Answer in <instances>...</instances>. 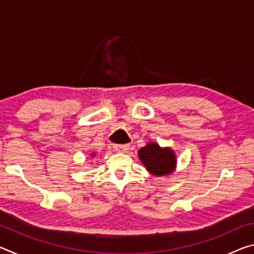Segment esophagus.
Wrapping results in <instances>:
<instances>
[{
    "label": "esophagus",
    "mask_w": 254,
    "mask_h": 254,
    "mask_svg": "<svg viewBox=\"0 0 254 254\" xmlns=\"http://www.w3.org/2000/svg\"><path fill=\"white\" fill-rule=\"evenodd\" d=\"M128 147H130V145H128V144H115L113 148H114V150H115V151H117V152L124 153V152L127 151Z\"/></svg>",
    "instance_id": "1"
}]
</instances>
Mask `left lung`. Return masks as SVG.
<instances>
[{
	"instance_id": "obj_1",
	"label": "left lung",
	"mask_w": 254,
	"mask_h": 254,
	"mask_svg": "<svg viewBox=\"0 0 254 254\" xmlns=\"http://www.w3.org/2000/svg\"><path fill=\"white\" fill-rule=\"evenodd\" d=\"M139 159L150 174L156 177L169 176L177 167V156L170 147L162 148L157 142L150 141L139 151Z\"/></svg>"
}]
</instances>
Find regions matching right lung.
I'll return each instance as SVG.
<instances>
[{"instance_id": "obj_1", "label": "right lung", "mask_w": 254, "mask_h": 254, "mask_svg": "<svg viewBox=\"0 0 254 254\" xmlns=\"http://www.w3.org/2000/svg\"><path fill=\"white\" fill-rule=\"evenodd\" d=\"M89 156H91V158H94L96 156V153L95 152H92V153H89Z\"/></svg>"}]
</instances>
